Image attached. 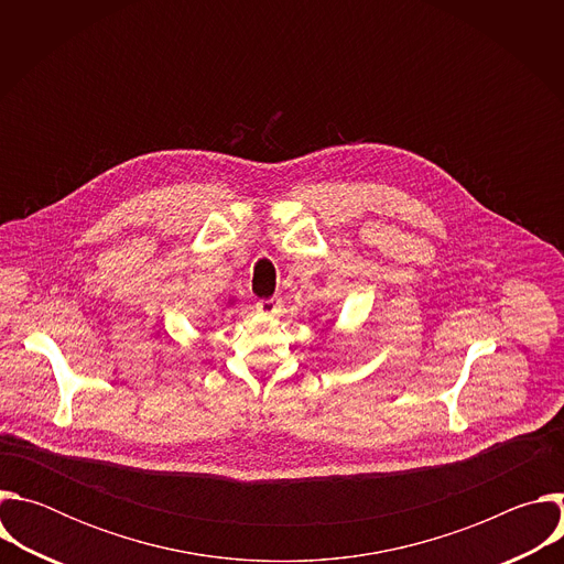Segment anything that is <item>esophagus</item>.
<instances>
[{
  "instance_id": "34e87169",
  "label": "esophagus",
  "mask_w": 564,
  "mask_h": 564,
  "mask_svg": "<svg viewBox=\"0 0 564 564\" xmlns=\"http://www.w3.org/2000/svg\"><path fill=\"white\" fill-rule=\"evenodd\" d=\"M257 310L265 316H274L279 310H281V299L279 296H270V299H261L257 303Z\"/></svg>"
}]
</instances>
